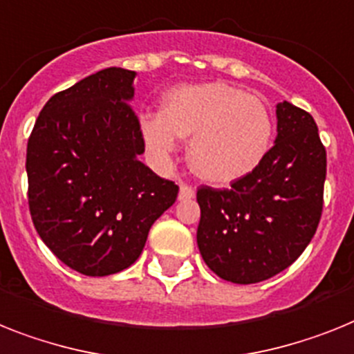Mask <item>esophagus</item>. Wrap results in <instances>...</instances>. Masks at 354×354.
<instances>
[{"label": "esophagus", "instance_id": "esophagus-1", "mask_svg": "<svg viewBox=\"0 0 354 354\" xmlns=\"http://www.w3.org/2000/svg\"><path fill=\"white\" fill-rule=\"evenodd\" d=\"M178 198L182 201L191 200V198H194V189L191 185H187V183H180V196Z\"/></svg>", "mask_w": 354, "mask_h": 354}]
</instances>
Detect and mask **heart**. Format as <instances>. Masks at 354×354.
<instances>
[{
  "label": "heart",
  "instance_id": "b5f03b06",
  "mask_svg": "<svg viewBox=\"0 0 354 354\" xmlns=\"http://www.w3.org/2000/svg\"><path fill=\"white\" fill-rule=\"evenodd\" d=\"M140 129L160 162L171 160L176 138H191L192 171L205 182L228 185L248 176L268 154L273 118L259 97L225 82H205L169 91L160 115H145Z\"/></svg>",
  "mask_w": 354,
  "mask_h": 354
}]
</instances>
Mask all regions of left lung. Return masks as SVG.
I'll return each instance as SVG.
<instances>
[{"label": "left lung", "mask_w": 354, "mask_h": 354, "mask_svg": "<svg viewBox=\"0 0 354 354\" xmlns=\"http://www.w3.org/2000/svg\"><path fill=\"white\" fill-rule=\"evenodd\" d=\"M277 138L261 165L230 189H198V248L218 277L236 284L286 270L313 239L324 205L326 147L313 117L277 104Z\"/></svg>", "instance_id": "8db88e82"}]
</instances>
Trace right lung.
Wrapping results in <instances>:
<instances>
[{
  "label": "right lung",
  "mask_w": 354,
  "mask_h": 354,
  "mask_svg": "<svg viewBox=\"0 0 354 354\" xmlns=\"http://www.w3.org/2000/svg\"><path fill=\"white\" fill-rule=\"evenodd\" d=\"M135 71L106 68L44 104L26 145L34 227L71 270L104 277L140 257L178 185L138 160Z\"/></svg>",
  "instance_id": "right-lung-1"
}]
</instances>
